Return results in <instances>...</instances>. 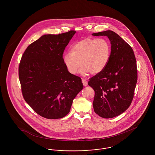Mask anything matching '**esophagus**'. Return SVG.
I'll return each instance as SVG.
<instances>
[{"label": "esophagus", "instance_id": "34e87169", "mask_svg": "<svg viewBox=\"0 0 155 155\" xmlns=\"http://www.w3.org/2000/svg\"><path fill=\"white\" fill-rule=\"evenodd\" d=\"M82 84H83V85H84V87L87 86V85H88V82H87V81H86L85 80L82 79Z\"/></svg>", "mask_w": 155, "mask_h": 155}]
</instances>
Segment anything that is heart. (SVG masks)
<instances>
[{
  "mask_svg": "<svg viewBox=\"0 0 155 155\" xmlns=\"http://www.w3.org/2000/svg\"><path fill=\"white\" fill-rule=\"evenodd\" d=\"M110 45L103 38H85L72 46L63 56V62L71 74H77L80 65L83 75L97 74L107 66L110 57Z\"/></svg>",
  "mask_w": 155,
  "mask_h": 155,
  "instance_id": "b5f03b06",
  "label": "heart"
}]
</instances>
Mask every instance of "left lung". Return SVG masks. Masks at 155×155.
Masks as SVG:
<instances>
[{"instance_id":"obj_1","label":"left lung","mask_w":155,"mask_h":155,"mask_svg":"<svg viewBox=\"0 0 155 155\" xmlns=\"http://www.w3.org/2000/svg\"><path fill=\"white\" fill-rule=\"evenodd\" d=\"M107 36L111 44L109 61L103 71L89 79L95 91L93 106L101 117H114L132 102L138 78L137 61L132 48L116 32L108 30L92 34Z\"/></svg>"}]
</instances>
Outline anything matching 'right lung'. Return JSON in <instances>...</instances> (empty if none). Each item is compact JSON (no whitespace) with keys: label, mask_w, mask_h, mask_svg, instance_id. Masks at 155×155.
<instances>
[{"label":"right lung","mask_w":155,"mask_h":155,"mask_svg":"<svg viewBox=\"0 0 155 155\" xmlns=\"http://www.w3.org/2000/svg\"><path fill=\"white\" fill-rule=\"evenodd\" d=\"M75 32L44 35L30 44L21 57L18 76L22 96L45 118L66 116L83 88L81 78L69 73L63 62L64 49Z\"/></svg>","instance_id":"obj_1"}]
</instances>
